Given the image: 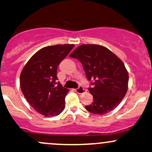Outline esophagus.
I'll return each instance as SVG.
<instances>
[{
  "mask_svg": "<svg viewBox=\"0 0 152 152\" xmlns=\"http://www.w3.org/2000/svg\"><path fill=\"white\" fill-rule=\"evenodd\" d=\"M76 91L78 93V94H83V93H84L85 91H86V90L84 89V88L83 87V86H79V87L76 89Z\"/></svg>",
  "mask_w": 152,
  "mask_h": 152,
  "instance_id": "obj_1",
  "label": "esophagus"
}]
</instances>
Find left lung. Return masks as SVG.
I'll return each mask as SVG.
<instances>
[{
	"mask_svg": "<svg viewBox=\"0 0 152 152\" xmlns=\"http://www.w3.org/2000/svg\"><path fill=\"white\" fill-rule=\"evenodd\" d=\"M69 56L81 63L86 78L93 85L88 89L94 101L85 108L95 115L114 110L128 90V73L123 61L109 49L98 45H81Z\"/></svg>",
	"mask_w": 152,
	"mask_h": 152,
	"instance_id": "1",
	"label": "left lung"
}]
</instances>
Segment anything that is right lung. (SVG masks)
Returning a JSON list of instances; mask_svg holds the SVG:
<instances>
[{
    "label": "right lung",
    "instance_id": "obj_1",
    "mask_svg": "<svg viewBox=\"0 0 152 152\" xmlns=\"http://www.w3.org/2000/svg\"><path fill=\"white\" fill-rule=\"evenodd\" d=\"M73 47L74 45H57L42 48L21 71V91L31 106L43 115L56 116L64 110L68 89L58 82L57 69Z\"/></svg>",
    "mask_w": 152,
    "mask_h": 152
}]
</instances>
